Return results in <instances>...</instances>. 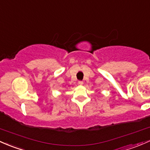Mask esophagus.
I'll use <instances>...</instances> for the list:
<instances>
[{"instance_id":"obj_1","label":"esophagus","mask_w":150,"mask_h":150,"mask_svg":"<svg viewBox=\"0 0 150 150\" xmlns=\"http://www.w3.org/2000/svg\"><path fill=\"white\" fill-rule=\"evenodd\" d=\"M78 83L79 85H83V81H78Z\"/></svg>"}]
</instances>
